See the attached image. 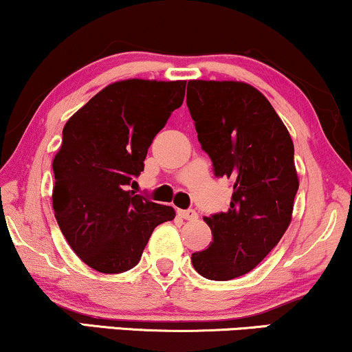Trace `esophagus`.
Instances as JSON below:
<instances>
[{
  "mask_svg": "<svg viewBox=\"0 0 352 352\" xmlns=\"http://www.w3.org/2000/svg\"><path fill=\"white\" fill-rule=\"evenodd\" d=\"M179 216L185 221H197L198 219L197 211H193V209H179Z\"/></svg>",
  "mask_w": 352,
  "mask_h": 352,
  "instance_id": "34e87169",
  "label": "esophagus"
}]
</instances>
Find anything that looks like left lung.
<instances>
[{
    "instance_id": "8db88e82",
    "label": "left lung",
    "mask_w": 352,
    "mask_h": 352,
    "mask_svg": "<svg viewBox=\"0 0 352 352\" xmlns=\"http://www.w3.org/2000/svg\"><path fill=\"white\" fill-rule=\"evenodd\" d=\"M186 105L214 173L234 184L228 211L204 217L212 242L191 263L204 278L229 281L255 268L291 224L294 144L270 100L247 82L193 79Z\"/></svg>"
}]
</instances>
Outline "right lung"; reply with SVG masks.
I'll list each match as a JSON object with an SVG mask.
<instances>
[{"label":"right lung","instance_id":"1","mask_svg":"<svg viewBox=\"0 0 352 352\" xmlns=\"http://www.w3.org/2000/svg\"><path fill=\"white\" fill-rule=\"evenodd\" d=\"M186 81L124 79L66 122L53 159V211L73 252L99 273H123L175 211L128 190L154 136L185 97Z\"/></svg>","mask_w":352,"mask_h":352}]
</instances>
